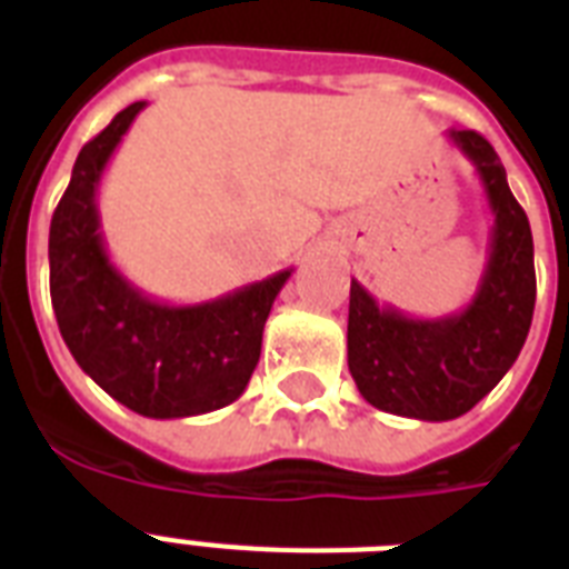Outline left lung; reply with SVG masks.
<instances>
[{"mask_svg": "<svg viewBox=\"0 0 569 569\" xmlns=\"http://www.w3.org/2000/svg\"><path fill=\"white\" fill-rule=\"evenodd\" d=\"M449 138L476 164L493 212L476 298L442 319H410L351 280L348 303V369L360 396L378 410L425 422L458 419L505 378L529 337L538 295L529 218L499 156L472 129H449Z\"/></svg>", "mask_w": 569, "mask_h": 569, "instance_id": "8db88e82", "label": "left lung"}]
</instances>
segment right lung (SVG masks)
Returning <instances> with one entry per match:
<instances>
[{"label": "right lung", "instance_id": "add662e5", "mask_svg": "<svg viewBox=\"0 0 569 569\" xmlns=\"http://www.w3.org/2000/svg\"><path fill=\"white\" fill-rule=\"evenodd\" d=\"M147 102L82 147L49 223V295L70 355L114 401L150 419L221 410L259 363L271 303L292 268L203 303H164L111 266L100 232L102 171Z\"/></svg>", "mask_w": 569, "mask_h": 569}]
</instances>
